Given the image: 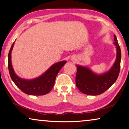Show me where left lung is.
Wrapping results in <instances>:
<instances>
[{"label":"left lung","instance_id":"8db88e82","mask_svg":"<svg viewBox=\"0 0 129 129\" xmlns=\"http://www.w3.org/2000/svg\"><path fill=\"white\" fill-rule=\"evenodd\" d=\"M114 45L116 47V59L108 72L98 75L86 67L77 65L76 84L81 92L88 95L96 96L105 92L116 82L120 69L121 50L117 38L114 35Z\"/></svg>","mask_w":129,"mask_h":129}]
</instances>
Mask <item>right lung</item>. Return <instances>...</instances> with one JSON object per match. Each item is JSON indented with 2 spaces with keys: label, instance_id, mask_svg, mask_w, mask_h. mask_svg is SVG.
Wrapping results in <instances>:
<instances>
[{
  "label": "right lung",
  "instance_id": "add662e5",
  "mask_svg": "<svg viewBox=\"0 0 129 129\" xmlns=\"http://www.w3.org/2000/svg\"><path fill=\"white\" fill-rule=\"evenodd\" d=\"M15 42L12 45L8 54V68L12 80L23 92L33 96L46 94L53 87L56 77L60 70L66 63V61H61L52 65L43 75L37 78L27 80L23 79L16 75L12 67L11 53Z\"/></svg>",
  "mask_w": 129,
  "mask_h": 129
}]
</instances>
